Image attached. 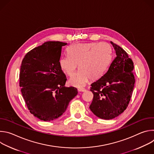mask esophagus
Instances as JSON below:
<instances>
[{
	"instance_id": "obj_1",
	"label": "esophagus",
	"mask_w": 154,
	"mask_h": 154,
	"mask_svg": "<svg viewBox=\"0 0 154 154\" xmlns=\"http://www.w3.org/2000/svg\"><path fill=\"white\" fill-rule=\"evenodd\" d=\"M78 91H81V92H85L86 90V89L84 88H78Z\"/></svg>"
}]
</instances>
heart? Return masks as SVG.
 I'll return each instance as SVG.
<instances>
[{
	"label": "heart",
	"instance_id": "heart-1",
	"mask_svg": "<svg viewBox=\"0 0 154 154\" xmlns=\"http://www.w3.org/2000/svg\"><path fill=\"white\" fill-rule=\"evenodd\" d=\"M67 54L60 58V67L65 74L71 76L79 64L81 69L69 80L78 88L85 86L90 79L96 80L102 77L112 60V48L105 42L75 44L68 48Z\"/></svg>",
	"mask_w": 154,
	"mask_h": 154
}]
</instances>
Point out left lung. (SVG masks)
Masks as SVG:
<instances>
[{"mask_svg":"<svg viewBox=\"0 0 154 154\" xmlns=\"http://www.w3.org/2000/svg\"><path fill=\"white\" fill-rule=\"evenodd\" d=\"M110 43L116 57L107 72L90 88L94 97L90 108L96 116L104 119H113L125 110L135 82L133 61L122 48Z\"/></svg>","mask_w":154,"mask_h":154,"instance_id":"left-lung-1","label":"left lung"}]
</instances>
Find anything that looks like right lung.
Returning <instances> with one entry per match:
<instances>
[{
	"instance_id": "add662e5",
	"label": "right lung",
	"mask_w": 154,
	"mask_h": 154,
	"mask_svg": "<svg viewBox=\"0 0 154 154\" xmlns=\"http://www.w3.org/2000/svg\"><path fill=\"white\" fill-rule=\"evenodd\" d=\"M67 43L48 41L25 55L19 73V86L30 113L44 121H51L66 110L77 94L75 87H65L66 77L59 60Z\"/></svg>"
}]
</instances>
